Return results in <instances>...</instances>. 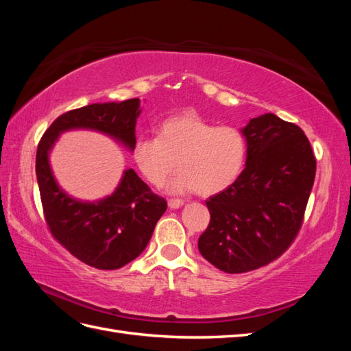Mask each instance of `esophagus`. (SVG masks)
I'll return each mask as SVG.
<instances>
[{"label": "esophagus", "instance_id": "esophagus-1", "mask_svg": "<svg viewBox=\"0 0 351 351\" xmlns=\"http://www.w3.org/2000/svg\"><path fill=\"white\" fill-rule=\"evenodd\" d=\"M184 205V200L183 199H169L168 200V206L171 209H177L180 206Z\"/></svg>", "mask_w": 351, "mask_h": 351}]
</instances>
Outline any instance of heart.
<instances>
[{
	"instance_id": "obj_1",
	"label": "heart",
	"mask_w": 351,
	"mask_h": 351,
	"mask_svg": "<svg viewBox=\"0 0 351 351\" xmlns=\"http://www.w3.org/2000/svg\"><path fill=\"white\" fill-rule=\"evenodd\" d=\"M244 136L231 125L215 127L196 114L167 119L156 137H139L132 156L147 183L161 187L176 168L182 173L168 186L171 193L217 195L239 178L246 162Z\"/></svg>"
}]
</instances>
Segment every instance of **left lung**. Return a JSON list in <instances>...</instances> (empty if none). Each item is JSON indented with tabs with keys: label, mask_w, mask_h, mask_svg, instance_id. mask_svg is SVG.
I'll list each match as a JSON object with an SVG mask.
<instances>
[{
	"label": "left lung",
	"mask_w": 351,
	"mask_h": 351,
	"mask_svg": "<svg viewBox=\"0 0 351 351\" xmlns=\"http://www.w3.org/2000/svg\"><path fill=\"white\" fill-rule=\"evenodd\" d=\"M241 133L246 168L228 189L206 200L202 256L227 274L258 269L290 247L303 224L316 159L309 139L275 114L252 119Z\"/></svg>",
	"instance_id": "obj_1"
}]
</instances>
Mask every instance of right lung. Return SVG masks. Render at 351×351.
Here are the masks:
<instances>
[{"label": "right lung", "instance_id": "obj_1", "mask_svg": "<svg viewBox=\"0 0 351 351\" xmlns=\"http://www.w3.org/2000/svg\"><path fill=\"white\" fill-rule=\"evenodd\" d=\"M139 104L133 98L67 111L48 127L38 145L36 178L51 234L74 258L97 269H119L139 256L167 210V202L132 168L125 169L111 196L93 204L73 199L57 184L48 154L60 133L71 129L98 130L133 149Z\"/></svg>", "mask_w": 351, "mask_h": 351}]
</instances>
